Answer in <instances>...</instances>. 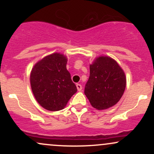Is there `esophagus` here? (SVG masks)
I'll use <instances>...</instances> for the list:
<instances>
[{"mask_svg":"<svg viewBox=\"0 0 154 154\" xmlns=\"http://www.w3.org/2000/svg\"><path fill=\"white\" fill-rule=\"evenodd\" d=\"M76 86H77V90H78V91H82V85H81L80 84H77V85H76Z\"/></svg>","mask_w":154,"mask_h":154,"instance_id":"obj_1","label":"esophagus"}]
</instances>
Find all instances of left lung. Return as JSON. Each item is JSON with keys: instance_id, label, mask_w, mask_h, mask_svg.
Instances as JSON below:
<instances>
[{"instance_id": "1", "label": "left lung", "mask_w": 154, "mask_h": 154, "mask_svg": "<svg viewBox=\"0 0 154 154\" xmlns=\"http://www.w3.org/2000/svg\"><path fill=\"white\" fill-rule=\"evenodd\" d=\"M126 87L125 72L116 61L100 56L90 66V77L85 94L98 110L114 106L120 100Z\"/></svg>"}]
</instances>
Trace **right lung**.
Returning a JSON list of instances; mask_svg holds the SVG:
<instances>
[{"label": "right lung", "instance_id": "obj_1", "mask_svg": "<svg viewBox=\"0 0 154 154\" xmlns=\"http://www.w3.org/2000/svg\"><path fill=\"white\" fill-rule=\"evenodd\" d=\"M66 56L53 54L35 65L30 75L32 91L41 106L49 111H59L77 91L66 69Z\"/></svg>", "mask_w": 154, "mask_h": 154}]
</instances>
